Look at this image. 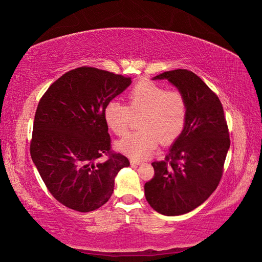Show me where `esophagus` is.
<instances>
[{
    "label": "esophagus",
    "mask_w": 262,
    "mask_h": 262,
    "mask_svg": "<svg viewBox=\"0 0 262 262\" xmlns=\"http://www.w3.org/2000/svg\"><path fill=\"white\" fill-rule=\"evenodd\" d=\"M142 162L141 161H137V160H134V159H130V165H139Z\"/></svg>",
    "instance_id": "esophagus-1"
}]
</instances>
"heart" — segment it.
<instances>
[{
	"mask_svg": "<svg viewBox=\"0 0 262 262\" xmlns=\"http://www.w3.org/2000/svg\"><path fill=\"white\" fill-rule=\"evenodd\" d=\"M128 106L118 99L109 100L103 108V119L109 129L124 135L133 117H141L138 133L128 134L116 143L121 153L133 159H146L159 146L169 145L183 134L188 105L183 94L169 91L153 81L136 83L127 95Z\"/></svg>",
	"mask_w": 262,
	"mask_h": 262,
	"instance_id": "heart-1",
	"label": "heart"
}]
</instances>
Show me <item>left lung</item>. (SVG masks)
<instances>
[{
	"instance_id": "8db88e82",
	"label": "left lung",
	"mask_w": 262,
	"mask_h": 262,
	"mask_svg": "<svg viewBox=\"0 0 262 262\" xmlns=\"http://www.w3.org/2000/svg\"><path fill=\"white\" fill-rule=\"evenodd\" d=\"M167 80L188 105L185 129L165 160L153 162L154 178L145 183V196L164 215L191 212L209 199L220 183L230 147L227 120L220 99L194 72L165 71L153 80Z\"/></svg>"
}]
</instances>
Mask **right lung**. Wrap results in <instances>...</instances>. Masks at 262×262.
Listing matches in <instances>:
<instances>
[{
	"label": "right lung",
	"mask_w": 262,
	"mask_h": 262,
	"mask_svg": "<svg viewBox=\"0 0 262 262\" xmlns=\"http://www.w3.org/2000/svg\"><path fill=\"white\" fill-rule=\"evenodd\" d=\"M129 77L93 67L70 70L54 81L36 108L30 154L52 196L79 212L111 199L115 178L129 161L111 150L106 103L129 86ZM102 155L103 162H97Z\"/></svg>",
	"instance_id": "right-lung-1"
}]
</instances>
